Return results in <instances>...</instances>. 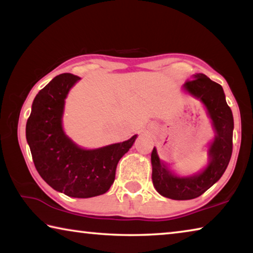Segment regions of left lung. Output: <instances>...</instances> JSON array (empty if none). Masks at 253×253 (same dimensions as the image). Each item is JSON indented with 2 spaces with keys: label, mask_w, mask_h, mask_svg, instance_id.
Masks as SVG:
<instances>
[{
  "label": "left lung",
  "mask_w": 253,
  "mask_h": 253,
  "mask_svg": "<svg viewBox=\"0 0 253 253\" xmlns=\"http://www.w3.org/2000/svg\"><path fill=\"white\" fill-rule=\"evenodd\" d=\"M187 80L184 88L207 107L215 128L216 136L210 147V163L202 173L190 177H177L168 169L157 155L152 152V179L161 195L172 200H192L199 198L221 178L232 155L233 116L226 104L223 88L203 74H196Z\"/></svg>",
  "instance_id": "8db88e82"
}]
</instances>
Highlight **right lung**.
<instances>
[{"mask_svg": "<svg viewBox=\"0 0 253 253\" xmlns=\"http://www.w3.org/2000/svg\"><path fill=\"white\" fill-rule=\"evenodd\" d=\"M79 77L61 74L41 89L27 122V140L40 176L71 198L101 195L115 181L117 164L129 151L137 135L126 142L98 149L77 146L62 130V113L68 91Z\"/></svg>", "mask_w": 253, "mask_h": 253, "instance_id": "add662e5", "label": "right lung"}]
</instances>
